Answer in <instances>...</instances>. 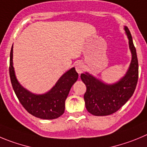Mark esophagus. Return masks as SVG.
<instances>
[{
	"mask_svg": "<svg viewBox=\"0 0 147 147\" xmlns=\"http://www.w3.org/2000/svg\"><path fill=\"white\" fill-rule=\"evenodd\" d=\"M75 69H76L77 72L78 74H81L83 72V70H84V65H83V63H77L76 65H75Z\"/></svg>",
	"mask_w": 147,
	"mask_h": 147,
	"instance_id": "34e87169",
	"label": "esophagus"
}]
</instances>
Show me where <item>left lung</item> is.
Instances as JSON below:
<instances>
[{
    "instance_id": "obj_1",
    "label": "left lung",
    "mask_w": 147,
    "mask_h": 147,
    "mask_svg": "<svg viewBox=\"0 0 147 147\" xmlns=\"http://www.w3.org/2000/svg\"><path fill=\"white\" fill-rule=\"evenodd\" d=\"M124 29L129 40L132 54L129 69L125 75L116 83L109 85L88 72L80 75L81 80L86 86L84 94L86 107L88 112L96 116H106L117 112L132 96L136 87L138 78L136 51L130 30L125 26Z\"/></svg>"
}]
</instances>
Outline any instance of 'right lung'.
Wrapping results in <instances>:
<instances>
[{
    "label": "right lung",
    "instance_id": "obj_1",
    "mask_svg": "<svg viewBox=\"0 0 147 147\" xmlns=\"http://www.w3.org/2000/svg\"><path fill=\"white\" fill-rule=\"evenodd\" d=\"M9 75L12 87L23 107L30 114L44 120L58 118L64 112L65 100L78 74L75 67L67 71L59 79L49 92L37 95L24 88L18 82L13 67V46L10 53Z\"/></svg>",
    "mask_w": 147,
    "mask_h": 147
}]
</instances>
